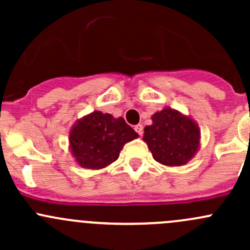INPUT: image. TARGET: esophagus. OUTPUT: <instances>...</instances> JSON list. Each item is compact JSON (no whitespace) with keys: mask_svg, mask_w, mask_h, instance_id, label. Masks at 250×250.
I'll use <instances>...</instances> for the list:
<instances>
[{"mask_svg":"<svg viewBox=\"0 0 250 250\" xmlns=\"http://www.w3.org/2000/svg\"><path fill=\"white\" fill-rule=\"evenodd\" d=\"M134 129H135V132L138 133V134L140 135V137H143V134H144V128H143V125H137L134 127Z\"/></svg>","mask_w":250,"mask_h":250,"instance_id":"esophagus-1","label":"esophagus"}]
</instances>
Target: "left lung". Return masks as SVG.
Returning <instances> with one entry per match:
<instances>
[{
    "label": "left lung",
    "instance_id": "obj_1",
    "mask_svg": "<svg viewBox=\"0 0 250 250\" xmlns=\"http://www.w3.org/2000/svg\"><path fill=\"white\" fill-rule=\"evenodd\" d=\"M152 125L145 127L144 140L153 158L165 166H184L200 146V130L191 118L178 111L165 109L152 116Z\"/></svg>",
    "mask_w": 250,
    "mask_h": 250
}]
</instances>
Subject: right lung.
<instances>
[{
	"mask_svg": "<svg viewBox=\"0 0 250 250\" xmlns=\"http://www.w3.org/2000/svg\"><path fill=\"white\" fill-rule=\"evenodd\" d=\"M138 137L122 117L94 111L78 121L70 133V145L78 165L100 169L115 162L123 145Z\"/></svg>",
	"mask_w": 250,
	"mask_h": 250,
	"instance_id": "1",
	"label": "right lung"
}]
</instances>
